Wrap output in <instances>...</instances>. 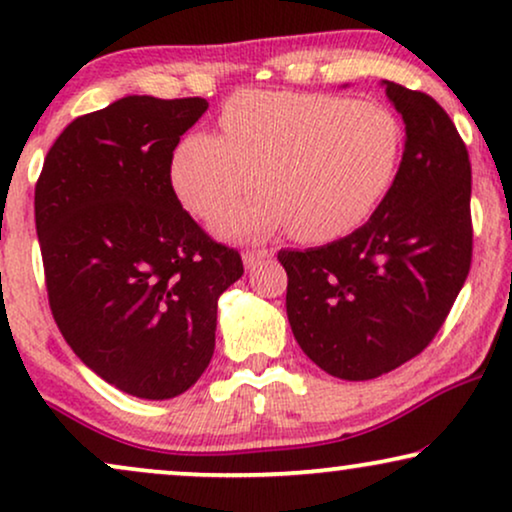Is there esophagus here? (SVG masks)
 Segmentation results:
<instances>
[{
    "label": "esophagus",
    "mask_w": 512,
    "mask_h": 512,
    "mask_svg": "<svg viewBox=\"0 0 512 512\" xmlns=\"http://www.w3.org/2000/svg\"><path fill=\"white\" fill-rule=\"evenodd\" d=\"M272 254V251H268V249H251V251H244V268H254L256 263H261V261H265V258H268Z\"/></svg>",
    "instance_id": "1"
}]
</instances>
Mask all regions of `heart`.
<instances>
[{"instance_id":"b5f03b06","label":"heart","mask_w":512,"mask_h":512,"mask_svg":"<svg viewBox=\"0 0 512 512\" xmlns=\"http://www.w3.org/2000/svg\"><path fill=\"white\" fill-rule=\"evenodd\" d=\"M223 135L191 132L170 163L172 191L188 212L214 219L251 188L256 198L214 223L223 237L289 228L307 244L363 226L401 170L405 132L387 104L326 93L244 90L221 116Z\"/></svg>"}]
</instances>
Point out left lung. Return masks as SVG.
I'll list each match as a JSON object with an SVG mask.
<instances>
[{"mask_svg":"<svg viewBox=\"0 0 512 512\" xmlns=\"http://www.w3.org/2000/svg\"><path fill=\"white\" fill-rule=\"evenodd\" d=\"M405 123L398 179L352 235L279 251L298 345L328 375L373 380L415 359L445 324L473 256L471 160L431 95L384 81Z\"/></svg>","mask_w":512,"mask_h":512,"instance_id":"left-lung-1","label":"left lung"}]
</instances>
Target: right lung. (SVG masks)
Returning a JSON list of instances; mask_svg holds the SVG:
<instances>
[{"label": "right lung", "mask_w": 512, "mask_h": 512, "mask_svg": "<svg viewBox=\"0 0 512 512\" xmlns=\"http://www.w3.org/2000/svg\"><path fill=\"white\" fill-rule=\"evenodd\" d=\"M207 107L128 95L74 118L34 188L55 324L93 373L146 401L205 373L219 296L244 272L172 191V153Z\"/></svg>", "instance_id": "right-lung-1"}]
</instances>
